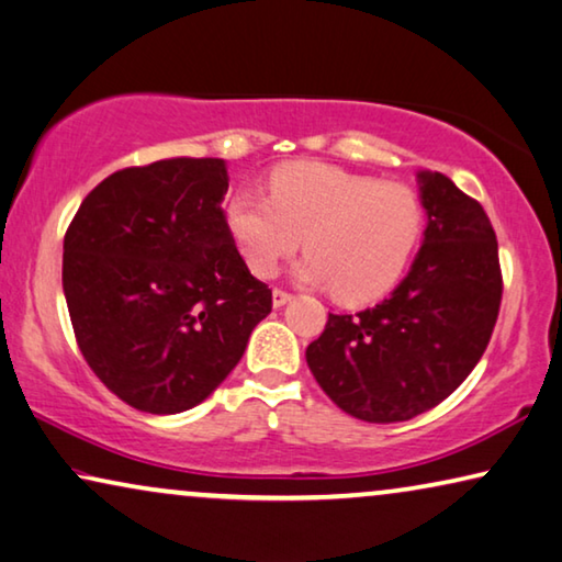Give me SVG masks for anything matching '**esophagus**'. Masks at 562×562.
<instances>
[{"mask_svg": "<svg viewBox=\"0 0 562 562\" xmlns=\"http://www.w3.org/2000/svg\"><path fill=\"white\" fill-rule=\"evenodd\" d=\"M290 300H292V295H290L288 290H280V288H274V290H272V305H274V307L288 305Z\"/></svg>", "mask_w": 562, "mask_h": 562, "instance_id": "1", "label": "esophagus"}]
</instances>
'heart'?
<instances>
[{
	"instance_id": "heart-1",
	"label": "heart",
	"mask_w": 562,
	"mask_h": 562,
	"mask_svg": "<svg viewBox=\"0 0 562 562\" xmlns=\"http://www.w3.org/2000/svg\"><path fill=\"white\" fill-rule=\"evenodd\" d=\"M227 229L257 278H272L303 241L297 280L330 288L342 305H366L404 278L424 209L406 183L305 161L274 171L270 196L252 189L234 194Z\"/></svg>"
}]
</instances>
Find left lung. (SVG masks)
I'll return each instance as SVG.
<instances>
[{"label": "left lung", "instance_id": "left-lung-1", "mask_svg": "<svg viewBox=\"0 0 562 562\" xmlns=\"http://www.w3.org/2000/svg\"><path fill=\"white\" fill-rule=\"evenodd\" d=\"M426 229L412 270L386 300L328 315L305 350L321 389L371 424L408 422L459 389L495 330L497 237L480 201L439 171H416Z\"/></svg>", "mask_w": 562, "mask_h": 562}]
</instances>
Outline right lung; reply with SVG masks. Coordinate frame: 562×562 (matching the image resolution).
<instances>
[{"label":"right lung","mask_w":562,"mask_h":562,"mask_svg":"<svg viewBox=\"0 0 562 562\" xmlns=\"http://www.w3.org/2000/svg\"><path fill=\"white\" fill-rule=\"evenodd\" d=\"M227 189L224 158H164L100 181L67 227L75 338L98 379L138 412L201 404L272 310V290L227 229Z\"/></svg>","instance_id":"1"}]
</instances>
